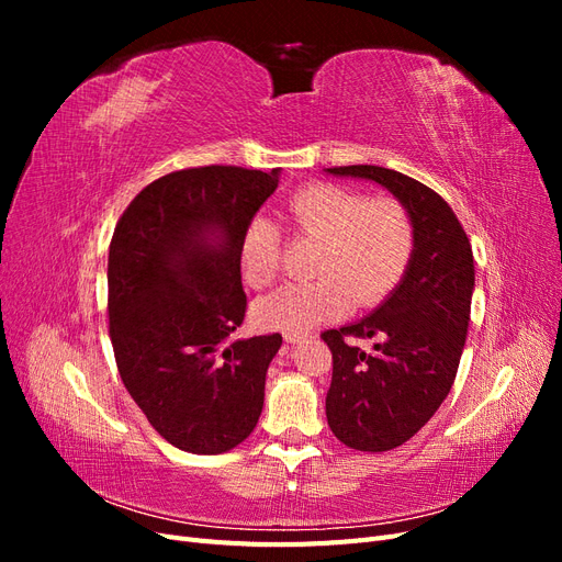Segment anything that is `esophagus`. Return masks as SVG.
I'll return each instance as SVG.
<instances>
[{"instance_id": "34e87169", "label": "esophagus", "mask_w": 562, "mask_h": 562, "mask_svg": "<svg viewBox=\"0 0 562 562\" xmlns=\"http://www.w3.org/2000/svg\"><path fill=\"white\" fill-rule=\"evenodd\" d=\"M300 339H302V335H297V333H288L285 335V342L288 345H295V342H300Z\"/></svg>"}]
</instances>
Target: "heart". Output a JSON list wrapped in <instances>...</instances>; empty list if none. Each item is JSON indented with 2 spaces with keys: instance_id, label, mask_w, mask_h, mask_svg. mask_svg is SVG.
<instances>
[{
  "instance_id": "1",
  "label": "heart",
  "mask_w": 562,
  "mask_h": 562,
  "mask_svg": "<svg viewBox=\"0 0 562 562\" xmlns=\"http://www.w3.org/2000/svg\"><path fill=\"white\" fill-rule=\"evenodd\" d=\"M285 220L297 236L318 239L310 283H291L255 304L260 326L304 333L342 318L351 302H382L411 265L415 225L398 199L366 196L335 182H312L285 199ZM281 271V236L255 217L241 236V274L255 291L274 285Z\"/></svg>"
}]
</instances>
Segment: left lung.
Here are the masks:
<instances>
[{
    "instance_id": "1",
    "label": "left lung",
    "mask_w": 562,
    "mask_h": 562,
    "mask_svg": "<svg viewBox=\"0 0 562 562\" xmlns=\"http://www.w3.org/2000/svg\"><path fill=\"white\" fill-rule=\"evenodd\" d=\"M333 176L375 180L407 209L415 250L403 281L363 321L321 333L333 353L328 427L347 448L386 452L411 440L450 394L469 333L473 252L448 201L382 166H335ZM351 336H382L376 351Z\"/></svg>"
}]
</instances>
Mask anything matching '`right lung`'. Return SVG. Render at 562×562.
<instances>
[{
  "mask_svg": "<svg viewBox=\"0 0 562 562\" xmlns=\"http://www.w3.org/2000/svg\"><path fill=\"white\" fill-rule=\"evenodd\" d=\"M277 184L279 168H182L149 182L114 227L108 314L116 370L151 429L184 452L236 448L262 413L281 335H229L248 307L241 236Z\"/></svg>",
  "mask_w": 562,
  "mask_h": 562,
  "instance_id": "add662e5",
  "label": "right lung"
}]
</instances>
